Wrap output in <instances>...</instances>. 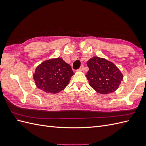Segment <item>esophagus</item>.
Masks as SVG:
<instances>
[{
  "mask_svg": "<svg viewBox=\"0 0 146 146\" xmlns=\"http://www.w3.org/2000/svg\"><path fill=\"white\" fill-rule=\"evenodd\" d=\"M83 69H84V66L82 65L80 66V68L78 69V70H79V71H82V70H83Z\"/></svg>",
  "mask_w": 146,
  "mask_h": 146,
  "instance_id": "1",
  "label": "esophagus"
}]
</instances>
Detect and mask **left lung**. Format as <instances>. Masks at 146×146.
Returning <instances> with one entry per match:
<instances>
[{"mask_svg": "<svg viewBox=\"0 0 146 146\" xmlns=\"http://www.w3.org/2000/svg\"><path fill=\"white\" fill-rule=\"evenodd\" d=\"M89 68L86 77L90 85L99 93L109 94L115 91L123 76L113 63L104 58L94 57L86 63Z\"/></svg>", "mask_w": 146, "mask_h": 146, "instance_id": "1", "label": "left lung"}]
</instances>
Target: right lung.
I'll list each match as a JSON object with an SVG mask.
<instances>
[{
    "mask_svg": "<svg viewBox=\"0 0 146 146\" xmlns=\"http://www.w3.org/2000/svg\"><path fill=\"white\" fill-rule=\"evenodd\" d=\"M74 74L70 66L60 58L44 61L36 68L33 78L39 89L55 94L68 86Z\"/></svg>",
    "mask_w": 146,
    "mask_h": 146,
    "instance_id": "obj_1",
    "label": "right lung"
}]
</instances>
